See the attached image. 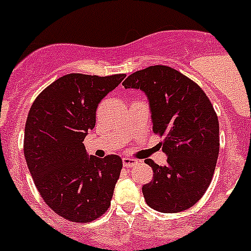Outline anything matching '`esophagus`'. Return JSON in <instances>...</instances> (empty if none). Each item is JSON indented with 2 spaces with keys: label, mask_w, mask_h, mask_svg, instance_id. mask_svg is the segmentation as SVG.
<instances>
[{
  "label": "esophagus",
  "mask_w": 251,
  "mask_h": 251,
  "mask_svg": "<svg viewBox=\"0 0 251 251\" xmlns=\"http://www.w3.org/2000/svg\"><path fill=\"white\" fill-rule=\"evenodd\" d=\"M137 159L130 158V157H124L123 158V166L124 167H132L133 165H136Z\"/></svg>",
  "instance_id": "34e87169"
}]
</instances>
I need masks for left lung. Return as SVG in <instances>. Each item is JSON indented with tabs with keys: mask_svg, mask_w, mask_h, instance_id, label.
Instances as JSON below:
<instances>
[{
	"mask_svg": "<svg viewBox=\"0 0 251 251\" xmlns=\"http://www.w3.org/2000/svg\"><path fill=\"white\" fill-rule=\"evenodd\" d=\"M126 89H139L150 103L153 132L163 137L167 163H146L153 178L142 187L146 202L165 214L187 210L200 200L214 176L219 157V119L200 86L165 65L133 73Z\"/></svg>",
	"mask_w": 251,
	"mask_h": 251,
	"instance_id": "left-lung-1",
	"label": "left lung"
}]
</instances>
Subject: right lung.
I'll use <instances>...</instances> for the list:
<instances>
[{
	"instance_id": "obj_1",
	"label": "right lung",
	"mask_w": 251,
	"mask_h": 251,
	"mask_svg": "<svg viewBox=\"0 0 251 251\" xmlns=\"http://www.w3.org/2000/svg\"><path fill=\"white\" fill-rule=\"evenodd\" d=\"M126 74H68L39 94L25 126L24 153L36 188L49 207L73 223H88L108 210L122 158L86 153L84 138L95 113Z\"/></svg>"
}]
</instances>
